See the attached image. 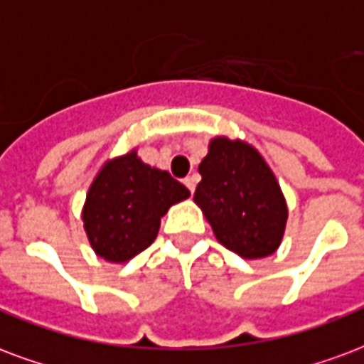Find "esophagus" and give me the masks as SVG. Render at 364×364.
<instances>
[{
  "label": "esophagus",
  "instance_id": "obj_1",
  "mask_svg": "<svg viewBox=\"0 0 364 364\" xmlns=\"http://www.w3.org/2000/svg\"><path fill=\"white\" fill-rule=\"evenodd\" d=\"M183 183H185V187L191 191V195L195 193V187H196V175H189V177H185L183 179Z\"/></svg>",
  "mask_w": 364,
  "mask_h": 364
}]
</instances>
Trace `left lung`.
<instances>
[{
	"mask_svg": "<svg viewBox=\"0 0 364 364\" xmlns=\"http://www.w3.org/2000/svg\"><path fill=\"white\" fill-rule=\"evenodd\" d=\"M195 203L220 243L247 260L270 257L284 239L287 203L276 175L249 142L214 136Z\"/></svg>",
	"mask_w": 364,
	"mask_h": 364,
	"instance_id": "obj_1",
	"label": "left lung"
}]
</instances>
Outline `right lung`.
Segmentation results:
<instances>
[{
    "instance_id": "add662e5",
    "label": "right lung",
    "mask_w": 364,
    "mask_h": 364,
    "mask_svg": "<svg viewBox=\"0 0 364 364\" xmlns=\"http://www.w3.org/2000/svg\"><path fill=\"white\" fill-rule=\"evenodd\" d=\"M189 189L168 171L150 168L136 150L107 160L94 177L82 206V223L92 250L123 264L154 243L160 220Z\"/></svg>"
}]
</instances>
